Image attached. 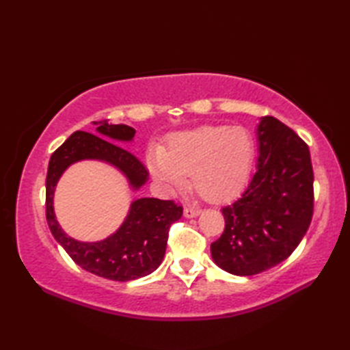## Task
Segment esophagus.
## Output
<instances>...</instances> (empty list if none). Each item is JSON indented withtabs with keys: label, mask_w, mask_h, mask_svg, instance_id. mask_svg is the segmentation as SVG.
I'll use <instances>...</instances> for the list:
<instances>
[{
	"label": "esophagus",
	"mask_w": 350,
	"mask_h": 350,
	"mask_svg": "<svg viewBox=\"0 0 350 350\" xmlns=\"http://www.w3.org/2000/svg\"><path fill=\"white\" fill-rule=\"evenodd\" d=\"M202 213V209H198V207H185L183 211V215L187 218H194V217H198V215Z\"/></svg>",
	"instance_id": "1"
}]
</instances>
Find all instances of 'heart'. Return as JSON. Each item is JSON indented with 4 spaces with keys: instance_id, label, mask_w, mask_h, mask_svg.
Here are the masks:
<instances>
[{
    "instance_id": "heart-1",
    "label": "heart",
    "mask_w": 350,
    "mask_h": 350,
    "mask_svg": "<svg viewBox=\"0 0 350 350\" xmlns=\"http://www.w3.org/2000/svg\"><path fill=\"white\" fill-rule=\"evenodd\" d=\"M256 159V143L241 126H202L168 139L167 150L153 147L148 165L156 179L180 187L191 174L192 188L207 202L221 203L239 194Z\"/></svg>"
}]
</instances>
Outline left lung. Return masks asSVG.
Listing matches in <instances>:
<instances>
[{"instance_id":"8db88e82","label":"left lung","mask_w":350,"mask_h":350,"mask_svg":"<svg viewBox=\"0 0 350 350\" xmlns=\"http://www.w3.org/2000/svg\"><path fill=\"white\" fill-rule=\"evenodd\" d=\"M257 137L256 173L241 198L221 209L226 228L211 245L213 262L241 277L284 262L307 233L314 207L306 141L272 116L260 118Z\"/></svg>"}]
</instances>
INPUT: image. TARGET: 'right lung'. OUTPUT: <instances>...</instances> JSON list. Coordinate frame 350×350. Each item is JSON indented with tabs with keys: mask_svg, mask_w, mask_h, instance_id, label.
Returning a JSON list of instances; mask_svg holds the SVG:
<instances>
[{
	"mask_svg": "<svg viewBox=\"0 0 350 350\" xmlns=\"http://www.w3.org/2000/svg\"><path fill=\"white\" fill-rule=\"evenodd\" d=\"M94 133L77 131L52 153L46 174V221L52 236L78 266L113 281H131L152 273L165 256L168 230L182 218L183 207L173 200L138 198L122 227L99 242H79L66 234L54 213V191L63 171L83 159H98L118 168L133 189L148 179L141 161L118 141H131L135 129L128 124L93 122Z\"/></svg>",
	"mask_w": 350,
	"mask_h": 350,
	"instance_id": "obj_1",
	"label": "right lung"
}]
</instances>
